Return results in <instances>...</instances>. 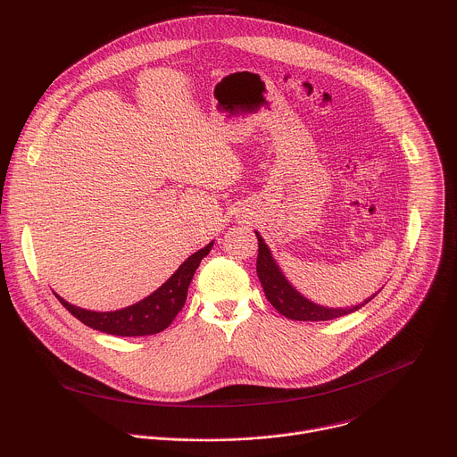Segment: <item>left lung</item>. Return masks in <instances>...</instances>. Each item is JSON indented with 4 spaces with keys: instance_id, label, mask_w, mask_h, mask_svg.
Wrapping results in <instances>:
<instances>
[{
    "instance_id": "obj_1",
    "label": "left lung",
    "mask_w": 457,
    "mask_h": 457,
    "mask_svg": "<svg viewBox=\"0 0 457 457\" xmlns=\"http://www.w3.org/2000/svg\"><path fill=\"white\" fill-rule=\"evenodd\" d=\"M256 233V231H254ZM258 238V256H256V275L260 284L264 287L266 298L271 302V305L284 314L289 320L298 321H325V320H335L345 314H351L358 309H361L365 303H369L376 295L367 298L363 303L347 307V309H333V307H323L309 302L305 296H302L284 277L280 268L271 256L270 247L266 245L264 238L256 233Z\"/></svg>"
}]
</instances>
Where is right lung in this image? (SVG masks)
Masks as SVG:
<instances>
[{
	"label": "right lung",
	"mask_w": 457,
	"mask_h": 457,
	"mask_svg": "<svg viewBox=\"0 0 457 457\" xmlns=\"http://www.w3.org/2000/svg\"><path fill=\"white\" fill-rule=\"evenodd\" d=\"M213 242H210L206 247L193 253L186 262L150 296L145 300L110 312H96L87 311L81 307H76L57 296V300L62 303V307L71 311L79 321H83L88 328L115 335V337H150L164 331L168 325L173 321V318L179 314V311L184 307L189 282L197 271L201 260L210 253Z\"/></svg>",
	"instance_id": "add662e5"
}]
</instances>
